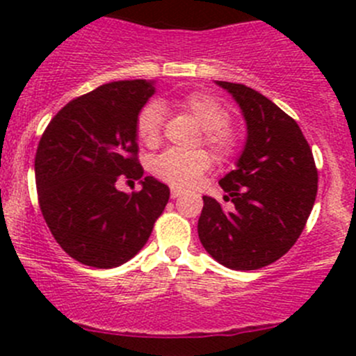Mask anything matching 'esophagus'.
<instances>
[{
    "label": "esophagus",
    "mask_w": 356,
    "mask_h": 356,
    "mask_svg": "<svg viewBox=\"0 0 356 356\" xmlns=\"http://www.w3.org/2000/svg\"><path fill=\"white\" fill-rule=\"evenodd\" d=\"M181 195H182L181 189H177V188H170V196H172V200L179 198V196H181Z\"/></svg>",
    "instance_id": "obj_1"
}]
</instances>
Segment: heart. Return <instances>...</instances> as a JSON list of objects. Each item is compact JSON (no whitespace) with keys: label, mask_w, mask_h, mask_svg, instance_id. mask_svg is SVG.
Segmentation results:
<instances>
[{"label":"heart","mask_w":356,"mask_h":356,"mask_svg":"<svg viewBox=\"0 0 356 356\" xmlns=\"http://www.w3.org/2000/svg\"><path fill=\"white\" fill-rule=\"evenodd\" d=\"M179 106L188 111L196 124L203 129L204 145L213 149L215 155L229 158L238 149V139L234 132L227 127V110L218 99L207 92H191L179 102ZM161 124H163V106L152 102L145 106L136 120L138 139L148 148L160 143ZM211 167V156L203 149L196 152H175L168 149L153 158L152 172L160 181L174 188H189Z\"/></svg>","instance_id":"b5f03b06"}]
</instances>
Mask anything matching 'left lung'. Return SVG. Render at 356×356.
Returning a JSON list of instances; mask_svg holds the SVG:
<instances>
[{
	"label": "left lung",
	"instance_id": "8db88e82",
	"mask_svg": "<svg viewBox=\"0 0 356 356\" xmlns=\"http://www.w3.org/2000/svg\"><path fill=\"white\" fill-rule=\"evenodd\" d=\"M241 108L246 143L236 168L218 181L225 210L203 196L200 241L208 254L232 270L274 264L300 238L317 196L314 155L296 122L254 89L215 81Z\"/></svg>",
	"mask_w": 356,
	"mask_h": 356
}]
</instances>
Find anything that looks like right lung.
I'll return each mask as SVG.
<instances>
[{"mask_svg": "<svg viewBox=\"0 0 356 356\" xmlns=\"http://www.w3.org/2000/svg\"><path fill=\"white\" fill-rule=\"evenodd\" d=\"M155 95L153 81H117L72 99L53 117L35 153L42 217L67 254L113 268L141 251L170 189L138 161L136 120ZM120 175L142 182L118 192Z\"/></svg>", "mask_w": 356, "mask_h": 356, "instance_id": "right-lung-1", "label": "right lung"}]
</instances>
